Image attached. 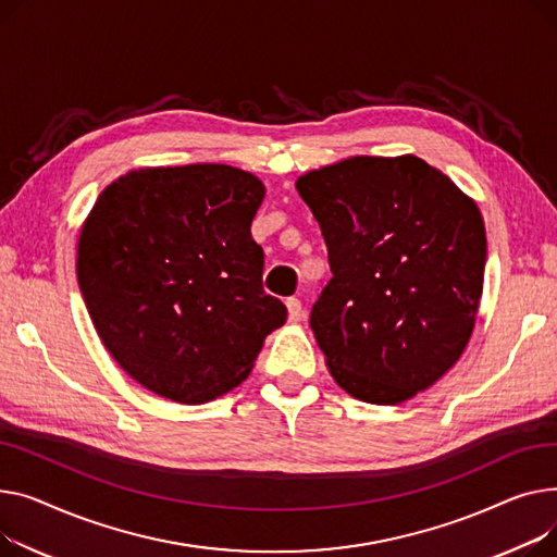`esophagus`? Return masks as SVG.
I'll return each mask as SVG.
<instances>
[{
  "label": "esophagus",
  "instance_id": "1",
  "mask_svg": "<svg viewBox=\"0 0 557 557\" xmlns=\"http://www.w3.org/2000/svg\"><path fill=\"white\" fill-rule=\"evenodd\" d=\"M285 308H287V319H289V321H301V317H304V306H301L299 299H294V297L285 299Z\"/></svg>",
  "mask_w": 557,
  "mask_h": 557
}]
</instances>
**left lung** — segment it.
Returning a JSON list of instances; mask_svg holds the SVG:
<instances>
[{
    "label": "left lung",
    "instance_id": "1",
    "mask_svg": "<svg viewBox=\"0 0 557 557\" xmlns=\"http://www.w3.org/2000/svg\"><path fill=\"white\" fill-rule=\"evenodd\" d=\"M333 278L310 329L357 400L400 405L466 350L485 270L479 207L413 154L350 157L297 180Z\"/></svg>",
    "mask_w": 557,
    "mask_h": 557
}]
</instances>
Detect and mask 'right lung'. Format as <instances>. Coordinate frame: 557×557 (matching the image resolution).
I'll use <instances>...</instances> for the list:
<instances>
[{
    "label": "right lung",
    "instance_id": "1",
    "mask_svg": "<svg viewBox=\"0 0 557 557\" xmlns=\"http://www.w3.org/2000/svg\"><path fill=\"white\" fill-rule=\"evenodd\" d=\"M263 198V182L224 163L141 169L98 195L78 240L81 294L110 355L152 394H226L285 323L251 238Z\"/></svg>",
    "mask_w": 557,
    "mask_h": 557
}]
</instances>
